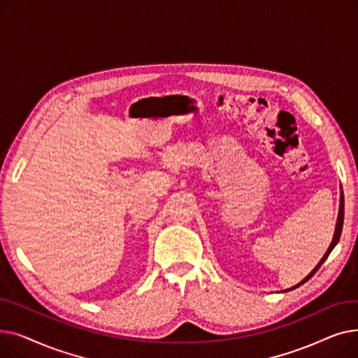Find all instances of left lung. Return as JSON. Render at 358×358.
<instances>
[{
  "mask_svg": "<svg viewBox=\"0 0 358 358\" xmlns=\"http://www.w3.org/2000/svg\"><path fill=\"white\" fill-rule=\"evenodd\" d=\"M343 223H344V194L341 193V203H340V213H338V220H336V228H335V234H334V238H332V242H331V245H329V248H328V251L325 252V255L322 257V259L319 261V264L310 271V274L302 281V283H299L297 286H294V287H299L300 285H303V283H306V281L319 270V267H321L324 262H325V259L329 257V254H331V251L335 248V245L338 243V241H340V238H341V232H343ZM293 287V289H294ZM289 290H292V289H289Z\"/></svg>",
  "mask_w": 358,
  "mask_h": 358,
  "instance_id": "obj_1",
  "label": "left lung"
}]
</instances>
